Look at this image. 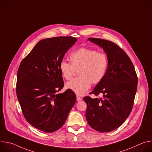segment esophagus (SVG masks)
<instances>
[{
    "label": "esophagus",
    "mask_w": 152,
    "mask_h": 152,
    "mask_svg": "<svg viewBox=\"0 0 152 152\" xmlns=\"http://www.w3.org/2000/svg\"><path fill=\"white\" fill-rule=\"evenodd\" d=\"M76 100H77V101H81L82 100V97H80V96H76Z\"/></svg>",
    "instance_id": "34e87169"
}]
</instances>
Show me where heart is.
<instances>
[{
  "instance_id": "1",
  "label": "heart",
  "mask_w": 152,
  "mask_h": 152,
  "mask_svg": "<svg viewBox=\"0 0 152 152\" xmlns=\"http://www.w3.org/2000/svg\"><path fill=\"white\" fill-rule=\"evenodd\" d=\"M71 63L62 61L59 70L62 76L70 79L78 71L79 77L66 83V88L77 95L83 94L90 88L91 85L100 83L106 75L109 59L103 52L86 48H82L70 55Z\"/></svg>"
}]
</instances>
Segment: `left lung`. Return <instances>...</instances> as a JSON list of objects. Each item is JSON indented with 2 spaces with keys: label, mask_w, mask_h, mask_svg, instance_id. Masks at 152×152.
Segmentation results:
<instances>
[{
  "label": "left lung",
  "mask_w": 152,
  "mask_h": 152,
  "mask_svg": "<svg viewBox=\"0 0 152 152\" xmlns=\"http://www.w3.org/2000/svg\"><path fill=\"white\" fill-rule=\"evenodd\" d=\"M89 41L103 49L109 59L106 76L90 94L102 98H83L88 124L100 132L119 127L131 113L137 90L138 77L131 59L115 43L101 38Z\"/></svg>",
  "instance_id": "obj_1"
}]
</instances>
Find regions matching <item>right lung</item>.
<instances>
[{
	"mask_svg": "<svg viewBox=\"0 0 152 152\" xmlns=\"http://www.w3.org/2000/svg\"><path fill=\"white\" fill-rule=\"evenodd\" d=\"M73 37L39 41L22 60L17 72L16 93L23 115L34 127L47 133L61 128L75 104V93L64 87L59 64L77 41Z\"/></svg>",
	"mask_w": 152,
	"mask_h": 152,
	"instance_id": "obj_1",
	"label": "right lung"
}]
</instances>
